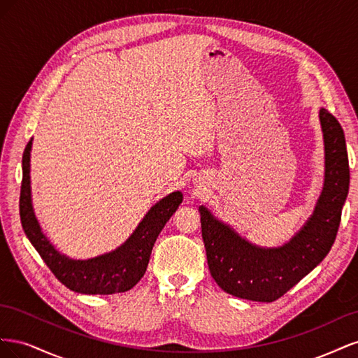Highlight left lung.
<instances>
[{
    "instance_id": "obj_1",
    "label": "left lung",
    "mask_w": 358,
    "mask_h": 358,
    "mask_svg": "<svg viewBox=\"0 0 358 358\" xmlns=\"http://www.w3.org/2000/svg\"><path fill=\"white\" fill-rule=\"evenodd\" d=\"M324 185L315 209L282 246L264 248L246 241L233 227L200 206L201 236L210 275L225 292L252 301H275L310 273L331 249L350 189V166L341 124L321 107Z\"/></svg>"
}]
</instances>
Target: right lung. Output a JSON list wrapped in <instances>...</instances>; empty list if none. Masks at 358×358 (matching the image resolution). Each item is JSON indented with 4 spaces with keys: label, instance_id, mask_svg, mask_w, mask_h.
<instances>
[{
    "label": "right lung",
    "instance_id": "obj_1",
    "mask_svg": "<svg viewBox=\"0 0 358 358\" xmlns=\"http://www.w3.org/2000/svg\"><path fill=\"white\" fill-rule=\"evenodd\" d=\"M31 148L32 138L22 157L19 212L24 231L43 262L59 282L80 294L107 296L131 289L143 278L157 237L182 203V192L175 191L157 201L131 236L113 251L88 259H74L50 243L36 218L31 197Z\"/></svg>",
    "mask_w": 358,
    "mask_h": 358
}]
</instances>
